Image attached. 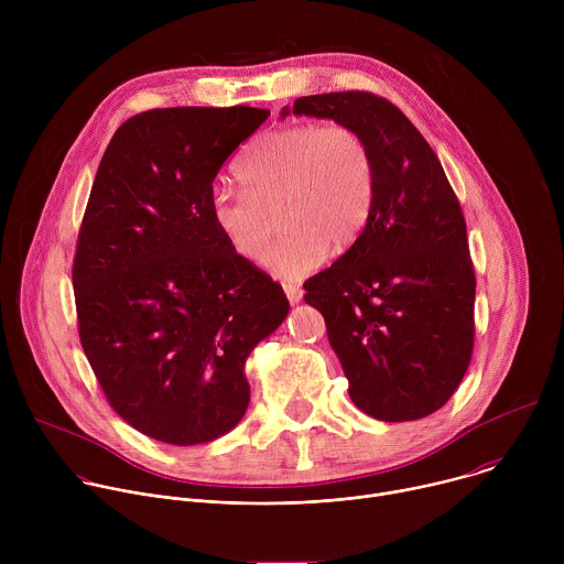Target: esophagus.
I'll return each mask as SVG.
<instances>
[{"label":"esophagus","instance_id":"34e87169","mask_svg":"<svg viewBox=\"0 0 564 564\" xmlns=\"http://www.w3.org/2000/svg\"><path fill=\"white\" fill-rule=\"evenodd\" d=\"M283 292H285V296H288L290 303H299L301 296H303V290H301V285H296V283H283Z\"/></svg>","mask_w":564,"mask_h":564}]
</instances>
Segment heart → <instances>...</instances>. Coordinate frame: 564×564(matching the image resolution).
Returning <instances> with one entry per match:
<instances>
[{"label":"heart","mask_w":564,"mask_h":564,"mask_svg":"<svg viewBox=\"0 0 564 564\" xmlns=\"http://www.w3.org/2000/svg\"><path fill=\"white\" fill-rule=\"evenodd\" d=\"M243 192L214 189L209 216L227 248L257 263L274 231L285 229L265 265L299 279L341 254L361 236L375 198V163L350 124H292L261 133L236 165Z\"/></svg>","instance_id":"obj_1"}]
</instances>
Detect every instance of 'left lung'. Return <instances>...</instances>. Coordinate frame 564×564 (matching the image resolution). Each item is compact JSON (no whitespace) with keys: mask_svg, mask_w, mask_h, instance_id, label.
<instances>
[{"mask_svg":"<svg viewBox=\"0 0 564 564\" xmlns=\"http://www.w3.org/2000/svg\"><path fill=\"white\" fill-rule=\"evenodd\" d=\"M294 116L357 129L375 163V198L355 246L303 283L359 411L422 420L457 390L475 337L466 220L440 160L390 100L339 91L294 100Z\"/></svg>","mask_w":564,"mask_h":564,"instance_id":"1","label":"left lung"}]
</instances>
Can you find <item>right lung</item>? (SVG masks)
<instances>
[{"label": "right lung", "mask_w": 564, "mask_h": 564, "mask_svg": "<svg viewBox=\"0 0 564 564\" xmlns=\"http://www.w3.org/2000/svg\"><path fill=\"white\" fill-rule=\"evenodd\" d=\"M268 116L151 109L113 133L98 167L73 259L79 344L109 406L158 442L205 444L243 420L246 359L290 312L209 216L218 170Z\"/></svg>", "instance_id": "right-lung-1"}]
</instances>
